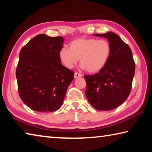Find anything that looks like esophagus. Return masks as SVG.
Listing matches in <instances>:
<instances>
[{"mask_svg":"<svg viewBox=\"0 0 152 152\" xmlns=\"http://www.w3.org/2000/svg\"><path fill=\"white\" fill-rule=\"evenodd\" d=\"M82 74L78 73V72L74 73V78H80V77H82Z\"/></svg>","mask_w":152,"mask_h":152,"instance_id":"1","label":"esophagus"}]
</instances>
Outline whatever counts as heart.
Wrapping results in <instances>:
<instances>
[{
	"instance_id": "heart-1",
	"label": "heart",
	"mask_w": 152,
	"mask_h": 152,
	"mask_svg": "<svg viewBox=\"0 0 152 152\" xmlns=\"http://www.w3.org/2000/svg\"><path fill=\"white\" fill-rule=\"evenodd\" d=\"M111 51V45L107 40L78 38L70 43L69 48H61L58 56L67 68H72L80 59L81 68L94 74L99 72L107 65Z\"/></svg>"
}]
</instances>
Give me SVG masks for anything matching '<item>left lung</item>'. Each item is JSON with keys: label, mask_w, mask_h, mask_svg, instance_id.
Masks as SVG:
<instances>
[{"label": "left lung", "mask_w": 152, "mask_h": 152, "mask_svg": "<svg viewBox=\"0 0 152 152\" xmlns=\"http://www.w3.org/2000/svg\"><path fill=\"white\" fill-rule=\"evenodd\" d=\"M94 35L107 38L112 48L111 56L101 71L84 76L85 94L96 110H113L122 104L130 94L135 69L132 51L116 33Z\"/></svg>", "instance_id": "left-lung-1"}]
</instances>
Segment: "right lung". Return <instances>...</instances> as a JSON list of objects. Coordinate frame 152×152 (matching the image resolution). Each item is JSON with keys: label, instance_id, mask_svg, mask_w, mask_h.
Masks as SVG:
<instances>
[{"label": "right lung", "instance_id": "obj_1", "mask_svg": "<svg viewBox=\"0 0 152 152\" xmlns=\"http://www.w3.org/2000/svg\"><path fill=\"white\" fill-rule=\"evenodd\" d=\"M64 38L39 34L23 47L16 70L22 101L33 110L56 111L61 107L74 72L61 64L58 52Z\"/></svg>", "mask_w": 152, "mask_h": 152}]
</instances>
